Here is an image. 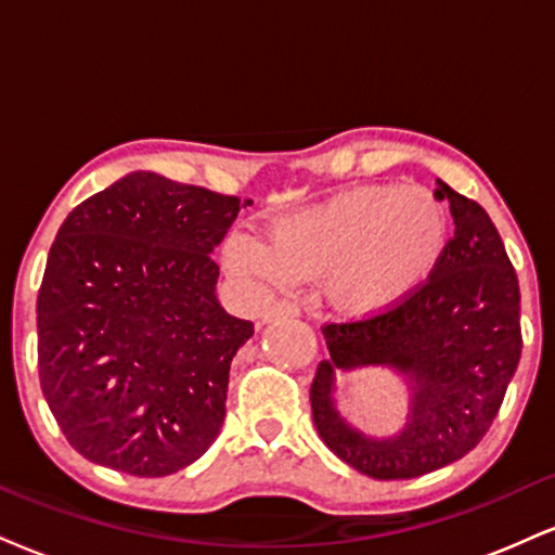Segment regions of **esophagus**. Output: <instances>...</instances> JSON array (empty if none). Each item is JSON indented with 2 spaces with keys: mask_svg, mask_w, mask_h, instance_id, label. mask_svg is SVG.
Wrapping results in <instances>:
<instances>
[{
  "mask_svg": "<svg viewBox=\"0 0 555 555\" xmlns=\"http://www.w3.org/2000/svg\"><path fill=\"white\" fill-rule=\"evenodd\" d=\"M295 315H299V305L292 302V299H279V302H273L263 310L266 323L276 318H295Z\"/></svg>",
  "mask_w": 555,
  "mask_h": 555,
  "instance_id": "1",
  "label": "esophagus"
}]
</instances>
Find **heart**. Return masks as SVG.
Here are the masks:
<instances>
[{"label": "heart", "instance_id": "1", "mask_svg": "<svg viewBox=\"0 0 555 555\" xmlns=\"http://www.w3.org/2000/svg\"><path fill=\"white\" fill-rule=\"evenodd\" d=\"M447 240L444 206L424 189L359 185L271 227L232 237L227 260L266 282H312L349 315L390 310L429 276Z\"/></svg>", "mask_w": 555, "mask_h": 555}]
</instances>
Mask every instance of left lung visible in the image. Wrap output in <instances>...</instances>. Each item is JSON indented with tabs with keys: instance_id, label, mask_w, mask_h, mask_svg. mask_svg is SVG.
Instances as JSON below:
<instances>
[{
	"instance_id": "obj_1",
	"label": "left lung",
	"mask_w": 555,
	"mask_h": 555,
	"mask_svg": "<svg viewBox=\"0 0 555 555\" xmlns=\"http://www.w3.org/2000/svg\"><path fill=\"white\" fill-rule=\"evenodd\" d=\"M434 196L450 202L455 237L403 302L323 323L331 359L310 387L325 447L377 480L418 478L468 455L491 429L522 357L519 282L496 227L442 180ZM362 363L396 365L412 379L410 424L396 440L364 438L332 411V370Z\"/></svg>"
}]
</instances>
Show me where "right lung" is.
Here are the masks:
<instances>
[{"label": "right lung", "instance_id": "1", "mask_svg": "<svg viewBox=\"0 0 555 555\" xmlns=\"http://www.w3.org/2000/svg\"><path fill=\"white\" fill-rule=\"evenodd\" d=\"M131 172L69 211L38 289V377L79 455L139 478L178 473L214 444L250 320L214 295L240 206Z\"/></svg>", "mask_w": 555, "mask_h": 555}]
</instances>
